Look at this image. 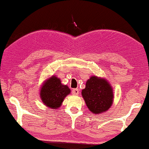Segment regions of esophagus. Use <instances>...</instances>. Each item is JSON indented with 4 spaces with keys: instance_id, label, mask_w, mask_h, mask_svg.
<instances>
[{
    "instance_id": "34e87169",
    "label": "esophagus",
    "mask_w": 149,
    "mask_h": 149,
    "mask_svg": "<svg viewBox=\"0 0 149 149\" xmlns=\"http://www.w3.org/2000/svg\"><path fill=\"white\" fill-rule=\"evenodd\" d=\"M72 94L73 95H78V94H79V90H78V89H73L72 90Z\"/></svg>"
}]
</instances>
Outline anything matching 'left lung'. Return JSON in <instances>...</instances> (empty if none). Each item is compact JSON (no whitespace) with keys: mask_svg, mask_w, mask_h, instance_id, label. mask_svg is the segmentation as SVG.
Wrapping results in <instances>:
<instances>
[{"mask_svg":"<svg viewBox=\"0 0 149 149\" xmlns=\"http://www.w3.org/2000/svg\"><path fill=\"white\" fill-rule=\"evenodd\" d=\"M82 95L89 110L95 114L107 111L111 107L113 97L109 83L105 79L96 76H92L86 82Z\"/></svg>","mask_w":149,"mask_h":149,"instance_id":"1","label":"left lung"}]
</instances>
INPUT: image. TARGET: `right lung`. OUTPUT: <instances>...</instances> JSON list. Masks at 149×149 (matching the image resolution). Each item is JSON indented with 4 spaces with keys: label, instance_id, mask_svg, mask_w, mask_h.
I'll use <instances>...</instances> for the list:
<instances>
[{
    "label": "right lung",
    "instance_id": "obj_1",
    "mask_svg": "<svg viewBox=\"0 0 149 149\" xmlns=\"http://www.w3.org/2000/svg\"><path fill=\"white\" fill-rule=\"evenodd\" d=\"M71 92L66 85L61 83L56 76H52L46 80L40 90V97L45 105L52 109H57L61 105L64 99Z\"/></svg>",
    "mask_w": 149,
    "mask_h": 149
}]
</instances>
